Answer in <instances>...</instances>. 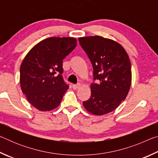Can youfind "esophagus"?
<instances>
[{
    "label": "esophagus",
    "mask_w": 158,
    "mask_h": 158,
    "mask_svg": "<svg viewBox=\"0 0 158 158\" xmlns=\"http://www.w3.org/2000/svg\"><path fill=\"white\" fill-rule=\"evenodd\" d=\"M80 86H81V84H74L73 88L74 90H77V89H79Z\"/></svg>",
    "instance_id": "obj_1"
}]
</instances>
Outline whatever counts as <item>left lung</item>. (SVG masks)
Instances as JSON below:
<instances>
[{
  "label": "left lung",
  "instance_id": "left-lung-1",
  "mask_svg": "<svg viewBox=\"0 0 158 158\" xmlns=\"http://www.w3.org/2000/svg\"><path fill=\"white\" fill-rule=\"evenodd\" d=\"M79 41L93 65L94 80H99L98 84L90 85L91 95L83 105L93 115L110 113L130 90L132 71L129 56L113 40L97 35L79 37Z\"/></svg>",
  "mask_w": 158,
  "mask_h": 158
}]
</instances>
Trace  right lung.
<instances>
[{"label":"right lung","instance_id":"obj_1","mask_svg":"<svg viewBox=\"0 0 158 158\" xmlns=\"http://www.w3.org/2000/svg\"><path fill=\"white\" fill-rule=\"evenodd\" d=\"M74 37H52L29 51L20 67V85L28 101L41 111L57 108L69 86L64 82L63 60L77 46Z\"/></svg>","mask_w":158,"mask_h":158}]
</instances>
